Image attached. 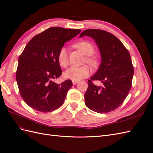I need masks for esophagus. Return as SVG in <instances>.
Instances as JSON below:
<instances>
[{
	"instance_id": "1",
	"label": "esophagus",
	"mask_w": 153,
	"mask_h": 153,
	"mask_svg": "<svg viewBox=\"0 0 153 153\" xmlns=\"http://www.w3.org/2000/svg\"><path fill=\"white\" fill-rule=\"evenodd\" d=\"M78 82V81H73V85H75V84H77Z\"/></svg>"
}]
</instances>
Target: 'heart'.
Segmentation results:
<instances>
[{"mask_svg":"<svg viewBox=\"0 0 153 153\" xmlns=\"http://www.w3.org/2000/svg\"><path fill=\"white\" fill-rule=\"evenodd\" d=\"M75 46L84 55L89 56L86 59V62L88 64H89L92 66H96L98 64V60L95 57L92 56L94 52V48L91 43L86 41H81L76 43ZM57 61L59 65L61 67H68L69 65V59L66 48L62 47L59 50L57 54ZM90 74L91 69L87 66L80 67L73 66L66 71L64 76L66 79L73 81H78L87 77Z\"/></svg>","mask_w":153,"mask_h":153,"instance_id":"b5f03b06","label":"heart"}]
</instances>
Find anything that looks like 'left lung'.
Masks as SVG:
<instances>
[{
    "label": "left lung",
    "instance_id": "1",
    "mask_svg": "<svg viewBox=\"0 0 153 153\" xmlns=\"http://www.w3.org/2000/svg\"><path fill=\"white\" fill-rule=\"evenodd\" d=\"M84 36L95 40L101 55L98 70L88 80L85 105L100 114L112 112L121 105L131 89L134 70L130 55L121 41L110 32L87 29L80 38ZM92 80L101 81L103 85L95 86Z\"/></svg>",
    "mask_w": 153,
    "mask_h": 153
}]
</instances>
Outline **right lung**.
<instances>
[{
  "label": "right lung",
  "instance_id": "1",
  "mask_svg": "<svg viewBox=\"0 0 153 153\" xmlns=\"http://www.w3.org/2000/svg\"><path fill=\"white\" fill-rule=\"evenodd\" d=\"M80 29L50 27L35 36L18 59L16 79L20 94L27 105L41 112L61 106L73 85L70 80L61 84L52 82L62 75L57 54Z\"/></svg>",
  "mask_w": 153,
  "mask_h": 153
}]
</instances>
